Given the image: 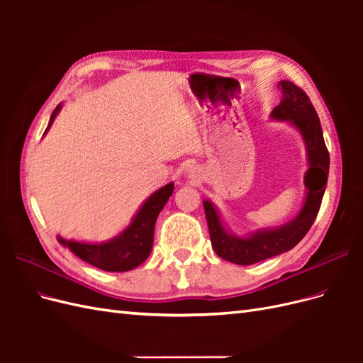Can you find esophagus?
Wrapping results in <instances>:
<instances>
[{"instance_id": "obj_1", "label": "esophagus", "mask_w": 363, "mask_h": 363, "mask_svg": "<svg viewBox=\"0 0 363 363\" xmlns=\"http://www.w3.org/2000/svg\"><path fill=\"white\" fill-rule=\"evenodd\" d=\"M188 172H189V175H195V172H196V171H195V168H189V169H188Z\"/></svg>"}]
</instances>
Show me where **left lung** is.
Listing matches in <instances>:
<instances>
[{
  "instance_id": "obj_1",
  "label": "left lung",
  "mask_w": 363,
  "mask_h": 363,
  "mask_svg": "<svg viewBox=\"0 0 363 363\" xmlns=\"http://www.w3.org/2000/svg\"><path fill=\"white\" fill-rule=\"evenodd\" d=\"M279 87L283 96L280 104L274 107L271 118L289 121L300 130L307 148V157H309V169L304 177L307 195L301 211L292 221L279 228L262 230L248 238L230 235L219 219L213 204L208 200L203 201L215 252L221 259L233 262L236 265H252V263L289 251L298 244L309 232L318 212H320L327 186L330 157H328L321 123L315 107L301 87L292 82L281 80Z\"/></svg>"
}]
</instances>
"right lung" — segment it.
I'll use <instances>...</instances> for the list:
<instances>
[{
    "instance_id": "right-lung-1",
    "label": "right lung",
    "mask_w": 363,
    "mask_h": 363,
    "mask_svg": "<svg viewBox=\"0 0 363 363\" xmlns=\"http://www.w3.org/2000/svg\"><path fill=\"white\" fill-rule=\"evenodd\" d=\"M60 104L54 108L50 118V124L45 130L51 127L54 118L60 111ZM174 191V183H168L159 191L152 194L150 199L142 204L139 212L133 218L131 224L116 238L107 240L103 244H89V242H77L72 239H63L57 236L59 242L67 247L74 255L91 263V265L108 272H124L139 267L151 252L152 238H155L156 219L169 200Z\"/></svg>"
}]
</instances>
